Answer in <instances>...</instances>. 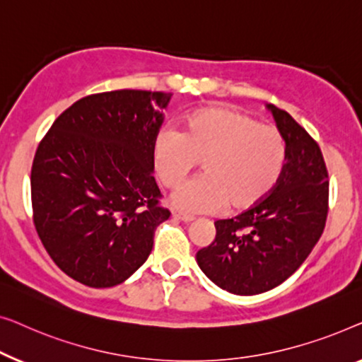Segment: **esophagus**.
Segmentation results:
<instances>
[{"label":"esophagus","mask_w":362,"mask_h":362,"mask_svg":"<svg viewBox=\"0 0 362 362\" xmlns=\"http://www.w3.org/2000/svg\"><path fill=\"white\" fill-rule=\"evenodd\" d=\"M172 215H174V218H179V220H182L183 223H190V221L195 220V216L188 215V213L179 211V210H174V211H172Z\"/></svg>","instance_id":"obj_1"}]
</instances>
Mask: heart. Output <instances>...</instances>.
<instances>
[{"mask_svg": "<svg viewBox=\"0 0 362 362\" xmlns=\"http://www.w3.org/2000/svg\"><path fill=\"white\" fill-rule=\"evenodd\" d=\"M287 144L281 129L225 106L187 116L179 132L164 128L152 147L156 174L175 188L202 162L203 174L174 193V203L192 213H211L228 203L247 210L262 202L281 179Z\"/></svg>", "mask_w": 362, "mask_h": 362, "instance_id": "heart-1", "label": "heart"}]
</instances>
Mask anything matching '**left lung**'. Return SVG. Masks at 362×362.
Segmentation results:
<instances>
[{"label": "left lung", "instance_id": "obj_1", "mask_svg": "<svg viewBox=\"0 0 362 362\" xmlns=\"http://www.w3.org/2000/svg\"><path fill=\"white\" fill-rule=\"evenodd\" d=\"M269 110L287 144L281 179L257 205L215 221V241L197 252L206 277L236 295L287 281L318 243L328 216V170L318 142L285 110Z\"/></svg>", "mask_w": 362, "mask_h": 362}]
</instances>
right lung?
Listing matches in <instances>:
<instances>
[{
    "mask_svg": "<svg viewBox=\"0 0 362 362\" xmlns=\"http://www.w3.org/2000/svg\"><path fill=\"white\" fill-rule=\"evenodd\" d=\"M172 93L115 90L69 106L35 151L30 202L52 261L83 285L113 287L152 251L169 208L152 177V147Z\"/></svg>",
    "mask_w": 362,
    "mask_h": 362,
    "instance_id": "right-lung-1",
    "label": "right lung"
}]
</instances>
